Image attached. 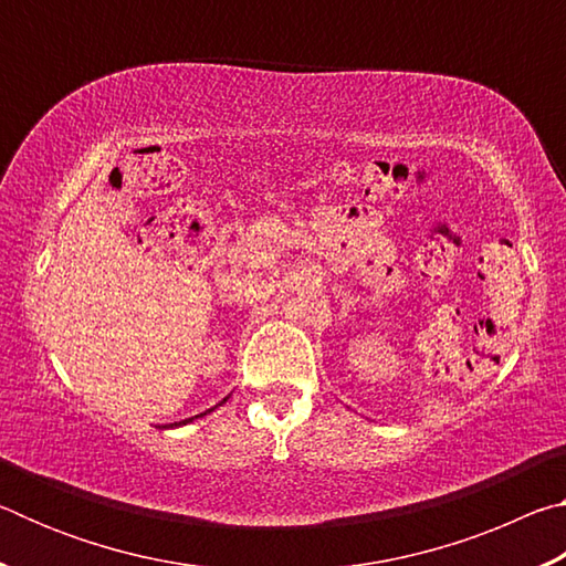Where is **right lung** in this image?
Here are the masks:
<instances>
[{"mask_svg":"<svg viewBox=\"0 0 566 566\" xmlns=\"http://www.w3.org/2000/svg\"><path fill=\"white\" fill-rule=\"evenodd\" d=\"M227 401V399H224ZM209 411H212V409H209ZM205 415H207V411H205ZM197 417H202V415H197ZM191 419H195V417H191ZM191 419H185V421H175V424H169V427H179V424H187V421H191Z\"/></svg>","mask_w":566,"mask_h":566,"instance_id":"1","label":"right lung"}]
</instances>
